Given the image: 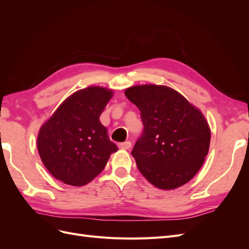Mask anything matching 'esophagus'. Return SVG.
I'll list each match as a JSON object with an SVG mask.
<instances>
[{"label":"esophagus","mask_w":249,"mask_h":249,"mask_svg":"<svg viewBox=\"0 0 249 249\" xmlns=\"http://www.w3.org/2000/svg\"><path fill=\"white\" fill-rule=\"evenodd\" d=\"M132 146V143L130 141H125V142H123V143H119L118 144V147L122 148V149H130Z\"/></svg>","instance_id":"1"}]
</instances>
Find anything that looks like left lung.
Returning <instances> with one entry per match:
<instances>
[{
    "instance_id": "left-lung-1",
    "label": "left lung",
    "mask_w": 249,
    "mask_h": 249,
    "mask_svg": "<svg viewBox=\"0 0 249 249\" xmlns=\"http://www.w3.org/2000/svg\"><path fill=\"white\" fill-rule=\"evenodd\" d=\"M124 94L140 110L144 125L132 150L142 176L163 190L189 182L210 147L211 130L201 111L168 86H132Z\"/></svg>"
}]
</instances>
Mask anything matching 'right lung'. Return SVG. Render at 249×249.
I'll list each match as a JSON object with an SVG mask.
<instances>
[{
  "label": "right lung",
  "mask_w": 249,
  "mask_h": 249,
  "mask_svg": "<svg viewBox=\"0 0 249 249\" xmlns=\"http://www.w3.org/2000/svg\"><path fill=\"white\" fill-rule=\"evenodd\" d=\"M113 90L90 86L78 90L60 105L37 136V149L51 175L64 184L81 187L103 171L111 154L110 141L100 116Z\"/></svg>",
  "instance_id": "right-lung-1"
}]
</instances>
